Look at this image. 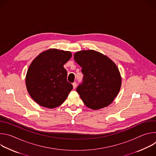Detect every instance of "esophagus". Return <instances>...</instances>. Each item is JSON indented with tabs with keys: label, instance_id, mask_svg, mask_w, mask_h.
<instances>
[{
	"label": "esophagus",
	"instance_id": "esophagus-1",
	"mask_svg": "<svg viewBox=\"0 0 156 156\" xmlns=\"http://www.w3.org/2000/svg\"><path fill=\"white\" fill-rule=\"evenodd\" d=\"M76 87V83L75 82L73 83V89H75Z\"/></svg>",
	"mask_w": 156,
	"mask_h": 156
}]
</instances>
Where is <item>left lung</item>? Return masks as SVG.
I'll return each instance as SVG.
<instances>
[{
  "instance_id": "8db88e82",
  "label": "left lung",
  "mask_w": 156,
  "mask_h": 156,
  "mask_svg": "<svg viewBox=\"0 0 156 156\" xmlns=\"http://www.w3.org/2000/svg\"><path fill=\"white\" fill-rule=\"evenodd\" d=\"M74 59L82 67L83 81L76 91L86 106L98 110L109 105L117 96L122 84L116 64L94 50L78 51Z\"/></svg>"
}]
</instances>
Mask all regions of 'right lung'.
Returning <instances> with one entry per match:
<instances>
[{
    "instance_id": "obj_1",
    "label": "right lung",
    "mask_w": 156,
    "mask_h": 156,
    "mask_svg": "<svg viewBox=\"0 0 156 156\" xmlns=\"http://www.w3.org/2000/svg\"><path fill=\"white\" fill-rule=\"evenodd\" d=\"M70 51L50 49L31 62L26 75V86L31 98L39 105L54 108L68 97L73 86L66 80L63 65L72 57Z\"/></svg>"
}]
</instances>
